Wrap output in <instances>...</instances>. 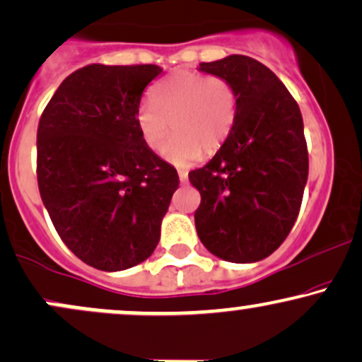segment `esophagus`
<instances>
[{
    "mask_svg": "<svg viewBox=\"0 0 362 362\" xmlns=\"http://www.w3.org/2000/svg\"><path fill=\"white\" fill-rule=\"evenodd\" d=\"M178 178H180L182 184H185L187 178H189V172H187V170H184V168H180V170H178Z\"/></svg>",
    "mask_w": 362,
    "mask_h": 362,
    "instance_id": "esophagus-1",
    "label": "esophagus"
}]
</instances>
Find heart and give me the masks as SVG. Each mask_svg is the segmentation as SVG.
I'll list each match as a JSON object with an SVG mask.
<instances>
[{"instance_id":"obj_1","label":"heart","mask_w":362,"mask_h":362,"mask_svg":"<svg viewBox=\"0 0 362 362\" xmlns=\"http://www.w3.org/2000/svg\"><path fill=\"white\" fill-rule=\"evenodd\" d=\"M238 115V93L230 81L219 76L180 69L151 90V100L136 109V127L151 151L167 146L168 161L189 165L223 148Z\"/></svg>"}]
</instances>
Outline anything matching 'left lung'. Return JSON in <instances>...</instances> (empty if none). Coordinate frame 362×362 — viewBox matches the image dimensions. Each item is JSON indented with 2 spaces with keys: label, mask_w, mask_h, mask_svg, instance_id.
<instances>
[{
  "label": "left lung",
  "mask_w": 362,
  "mask_h": 362,
  "mask_svg": "<svg viewBox=\"0 0 362 362\" xmlns=\"http://www.w3.org/2000/svg\"><path fill=\"white\" fill-rule=\"evenodd\" d=\"M199 71L235 86L238 115L213 160L189 173L201 194L195 230L219 259L259 262L281 247L300 213L308 180L300 107L267 66L248 56L201 62Z\"/></svg>",
  "instance_id": "left-lung-1"
}]
</instances>
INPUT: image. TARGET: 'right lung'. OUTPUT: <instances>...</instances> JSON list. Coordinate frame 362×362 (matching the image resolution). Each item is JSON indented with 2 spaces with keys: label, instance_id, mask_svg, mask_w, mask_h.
Returning a JSON list of instances; mask_svg holds the SVG:
<instances>
[{
  "label": "right lung",
  "instance_id": "1",
  "mask_svg": "<svg viewBox=\"0 0 362 362\" xmlns=\"http://www.w3.org/2000/svg\"><path fill=\"white\" fill-rule=\"evenodd\" d=\"M155 64H90L52 95L37 129V182L66 247L98 271L141 264L160 242L177 170L136 127Z\"/></svg>",
  "mask_w": 362,
  "mask_h": 362
}]
</instances>
